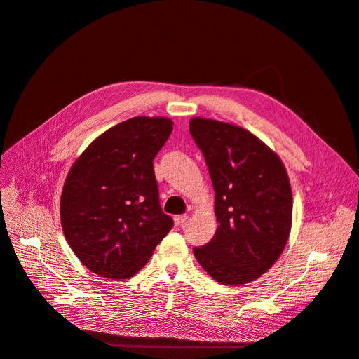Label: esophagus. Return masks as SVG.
<instances>
[{
    "label": "esophagus",
    "mask_w": 359,
    "mask_h": 359,
    "mask_svg": "<svg viewBox=\"0 0 359 359\" xmlns=\"http://www.w3.org/2000/svg\"><path fill=\"white\" fill-rule=\"evenodd\" d=\"M187 218H189L187 215H176L175 217V224L177 225V227H182V225L187 221Z\"/></svg>",
    "instance_id": "1"
}]
</instances>
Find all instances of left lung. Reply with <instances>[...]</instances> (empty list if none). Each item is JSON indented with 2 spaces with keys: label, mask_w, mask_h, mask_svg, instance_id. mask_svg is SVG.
I'll return each mask as SVG.
<instances>
[{
  "label": "left lung",
  "mask_w": 359,
  "mask_h": 359,
  "mask_svg": "<svg viewBox=\"0 0 359 359\" xmlns=\"http://www.w3.org/2000/svg\"><path fill=\"white\" fill-rule=\"evenodd\" d=\"M189 130L210 170L218 222L212 240L194 249L195 257L219 284H249L273 266L290 238L287 168L273 149L241 126L192 118Z\"/></svg>",
  "instance_id": "1"
}]
</instances>
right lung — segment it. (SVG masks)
I'll return each mask as SVG.
<instances>
[{"instance_id": "add662e5", "label": "right lung", "mask_w": 359, "mask_h": 359, "mask_svg": "<svg viewBox=\"0 0 359 359\" xmlns=\"http://www.w3.org/2000/svg\"><path fill=\"white\" fill-rule=\"evenodd\" d=\"M172 130L168 118H130L103 132L71 165L61 225L74 255L93 273L115 280L134 276L172 230L153 167Z\"/></svg>"}]
</instances>
